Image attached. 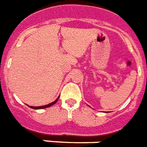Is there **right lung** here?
<instances>
[{"label":"right lung","mask_w":147,"mask_h":147,"mask_svg":"<svg viewBox=\"0 0 147 147\" xmlns=\"http://www.w3.org/2000/svg\"><path fill=\"white\" fill-rule=\"evenodd\" d=\"M58 99H59V96L57 97L56 100L54 101H53V102H51V104H47V105H44V106H40V107H33V106H30V107L31 108H32V109H35V110H38V109H43V108H47V107H51V106H52V105H54V104H55L57 102V100H58Z\"/></svg>","instance_id":"add662e5"}]
</instances>
